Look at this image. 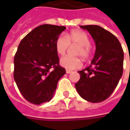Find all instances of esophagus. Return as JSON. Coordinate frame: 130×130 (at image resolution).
<instances>
[{
  "mask_svg": "<svg viewBox=\"0 0 130 130\" xmlns=\"http://www.w3.org/2000/svg\"><path fill=\"white\" fill-rule=\"evenodd\" d=\"M66 72H67V74H70V73H72V71H70V70H67V71H66Z\"/></svg>",
  "mask_w": 130,
  "mask_h": 130,
  "instance_id": "obj_1",
  "label": "esophagus"
}]
</instances>
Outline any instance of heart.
<instances>
[{"mask_svg":"<svg viewBox=\"0 0 130 130\" xmlns=\"http://www.w3.org/2000/svg\"><path fill=\"white\" fill-rule=\"evenodd\" d=\"M90 38L83 31L74 30L67 34L66 36L63 35H59L56 40L55 47L58 54L64 55L70 45H77L79 47L77 51V55L81 56L84 58H88L91 54V47L90 45ZM60 63L63 67L68 70H74L82 67L83 63L80 58L70 56H64L61 58Z\"/></svg>","mask_w":130,"mask_h":130,"instance_id":"obj_1","label":"heart"}]
</instances>
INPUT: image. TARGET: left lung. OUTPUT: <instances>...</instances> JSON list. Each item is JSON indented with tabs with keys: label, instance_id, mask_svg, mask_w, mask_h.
Wrapping results in <instances>:
<instances>
[{
	"label": "left lung",
	"instance_id": "1",
	"mask_svg": "<svg viewBox=\"0 0 130 130\" xmlns=\"http://www.w3.org/2000/svg\"><path fill=\"white\" fill-rule=\"evenodd\" d=\"M91 35L95 53L91 64L78 72L80 79L75 84L79 95L91 103H100L109 97L123 74L124 52L112 33L98 25L79 26Z\"/></svg>",
	"mask_w": 130,
	"mask_h": 130
}]
</instances>
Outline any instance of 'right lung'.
Wrapping results in <instances>:
<instances>
[{
    "instance_id": "right-lung-1",
    "label": "right lung",
    "mask_w": 130,
    "mask_h": 130,
    "mask_svg": "<svg viewBox=\"0 0 130 130\" xmlns=\"http://www.w3.org/2000/svg\"><path fill=\"white\" fill-rule=\"evenodd\" d=\"M66 27L43 24L23 38L14 56L13 78L23 97L35 105L50 101L66 74L55 43Z\"/></svg>"
}]
</instances>
